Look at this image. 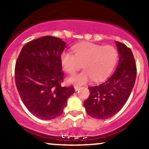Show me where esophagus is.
<instances>
[{"label": "esophagus", "instance_id": "34e87169", "mask_svg": "<svg viewBox=\"0 0 149 149\" xmlns=\"http://www.w3.org/2000/svg\"><path fill=\"white\" fill-rule=\"evenodd\" d=\"M80 88V86H78V85H75L74 86V90L75 91H78V90Z\"/></svg>", "mask_w": 149, "mask_h": 149}]
</instances>
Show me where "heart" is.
<instances>
[{
    "mask_svg": "<svg viewBox=\"0 0 149 149\" xmlns=\"http://www.w3.org/2000/svg\"><path fill=\"white\" fill-rule=\"evenodd\" d=\"M74 54L64 52L61 54V66L66 72L73 74L80 68L84 71L68 78V82L83 85L93 78L101 81L110 75L118 59L117 50L111 45L102 46L91 42H83L74 46Z\"/></svg>",
    "mask_w": 149,
    "mask_h": 149,
    "instance_id": "b5f03b06",
    "label": "heart"
}]
</instances>
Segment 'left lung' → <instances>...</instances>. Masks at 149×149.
Returning a JSON list of instances; mask_svg holds the SVG:
<instances>
[{"mask_svg": "<svg viewBox=\"0 0 149 149\" xmlns=\"http://www.w3.org/2000/svg\"><path fill=\"white\" fill-rule=\"evenodd\" d=\"M119 60L115 72L102 84L89 87L90 96L84 102L89 116L97 119L112 117L123 107L134 87L136 76L131 49L116 41Z\"/></svg>", "mask_w": 149, "mask_h": 149, "instance_id": "1", "label": "left lung"}]
</instances>
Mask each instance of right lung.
Returning a JSON list of instances; mask_svg holds the SVG:
<instances>
[{
	"label": "right lung",
	"mask_w": 149,
	"mask_h": 149,
	"mask_svg": "<svg viewBox=\"0 0 149 149\" xmlns=\"http://www.w3.org/2000/svg\"><path fill=\"white\" fill-rule=\"evenodd\" d=\"M60 38L46 36L27 42L15 64V83L25 107L33 115L52 120L63 113L71 87H61L63 72L60 57L66 48Z\"/></svg>",
	"instance_id": "obj_1"
}]
</instances>
